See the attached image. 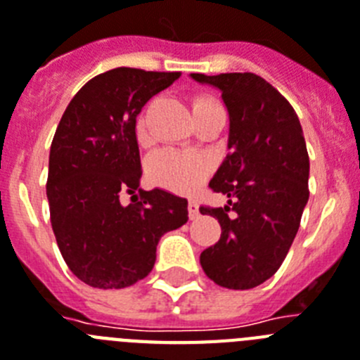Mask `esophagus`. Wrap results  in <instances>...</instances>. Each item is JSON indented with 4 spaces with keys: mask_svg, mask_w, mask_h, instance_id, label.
<instances>
[{
    "mask_svg": "<svg viewBox=\"0 0 360 360\" xmlns=\"http://www.w3.org/2000/svg\"><path fill=\"white\" fill-rule=\"evenodd\" d=\"M188 217L190 219H198L199 217V205L194 199H190L188 201Z\"/></svg>",
    "mask_w": 360,
    "mask_h": 360,
    "instance_id": "esophagus-1",
    "label": "esophagus"
}]
</instances>
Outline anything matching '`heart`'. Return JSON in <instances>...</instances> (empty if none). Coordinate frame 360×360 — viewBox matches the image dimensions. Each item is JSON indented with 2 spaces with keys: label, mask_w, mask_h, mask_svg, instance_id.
Returning <instances> with one entry per match:
<instances>
[{
  "label": "heart",
  "mask_w": 360,
  "mask_h": 360,
  "mask_svg": "<svg viewBox=\"0 0 360 360\" xmlns=\"http://www.w3.org/2000/svg\"><path fill=\"white\" fill-rule=\"evenodd\" d=\"M217 105L216 101L199 96L192 104V110L199 111L203 108ZM135 134L139 141L146 139V113H141L135 122ZM212 166L198 153H185L177 150H159L148 157L146 175L153 185L161 186L165 190H170L175 194H192L195 188L203 185L205 179L210 175Z\"/></svg>",
  "instance_id": "1"
}]
</instances>
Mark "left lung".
<instances>
[{
  "instance_id": "left-lung-1",
  "label": "left lung",
  "mask_w": 360,
  "mask_h": 360,
  "mask_svg": "<svg viewBox=\"0 0 360 360\" xmlns=\"http://www.w3.org/2000/svg\"><path fill=\"white\" fill-rule=\"evenodd\" d=\"M190 77L221 91L231 119V152L208 185L229 205L199 207L219 221L221 238L199 262L217 285L252 289L280 269L309 199L300 120L288 98L255 72Z\"/></svg>"
}]
</instances>
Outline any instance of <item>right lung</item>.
<instances>
[{"mask_svg": "<svg viewBox=\"0 0 360 360\" xmlns=\"http://www.w3.org/2000/svg\"><path fill=\"white\" fill-rule=\"evenodd\" d=\"M179 77L111 69L72 96L60 119L47 175L51 225L71 273L91 288L122 289L143 280L162 234L188 221L186 199L139 188L135 135L144 104ZM122 193L134 203L120 204Z\"/></svg>", "mask_w": 360, "mask_h": 360, "instance_id": "right-lung-1", "label": "right lung"}]
</instances>
